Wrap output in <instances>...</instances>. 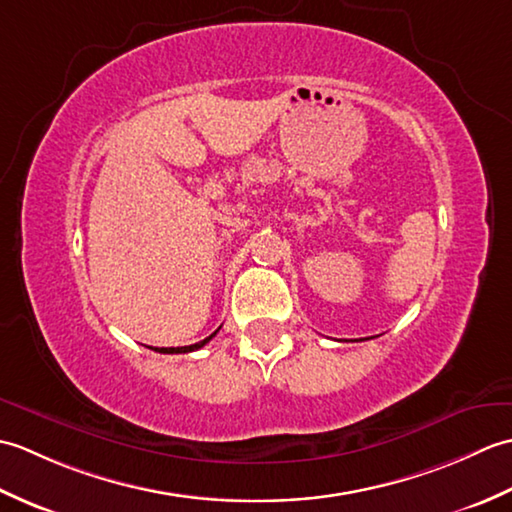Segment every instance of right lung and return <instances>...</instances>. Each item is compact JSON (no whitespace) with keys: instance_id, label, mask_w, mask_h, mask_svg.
<instances>
[{"instance_id":"add662e5","label":"right lung","mask_w":512,"mask_h":512,"mask_svg":"<svg viewBox=\"0 0 512 512\" xmlns=\"http://www.w3.org/2000/svg\"><path fill=\"white\" fill-rule=\"evenodd\" d=\"M217 332H220V328H217L211 336H206V339L204 341H200V343H195V345H187V347H162V350L160 352H165V354H180V352H193V350H200V347H204L206 343H209L211 339H213V336L217 334ZM158 352V350H156Z\"/></svg>"}]
</instances>
